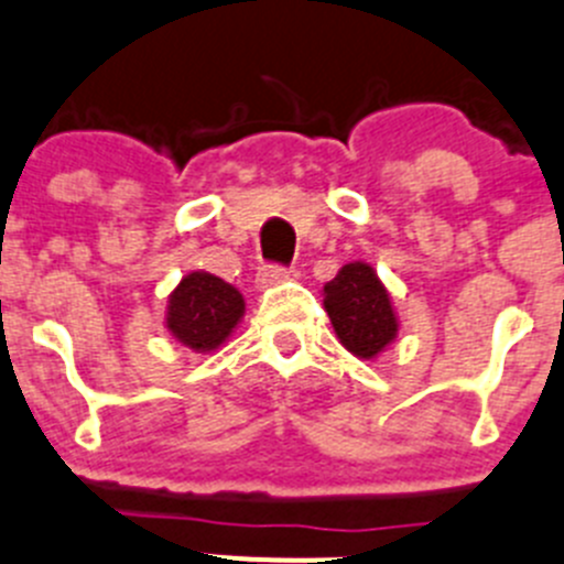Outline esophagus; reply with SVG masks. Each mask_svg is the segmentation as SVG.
Segmentation results:
<instances>
[{
    "mask_svg": "<svg viewBox=\"0 0 564 564\" xmlns=\"http://www.w3.org/2000/svg\"><path fill=\"white\" fill-rule=\"evenodd\" d=\"M283 281H289V270H283V267H261L256 275L258 289L278 286V283H283Z\"/></svg>",
    "mask_w": 564,
    "mask_h": 564,
    "instance_id": "obj_1",
    "label": "esophagus"
}]
</instances>
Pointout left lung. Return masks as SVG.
<instances>
[{
  "mask_svg": "<svg viewBox=\"0 0 564 564\" xmlns=\"http://www.w3.org/2000/svg\"><path fill=\"white\" fill-rule=\"evenodd\" d=\"M323 306L336 339L356 359H378L401 330L392 294L367 261H350L336 272L334 281L325 283Z\"/></svg>",
  "mask_w": 564,
  "mask_h": 564,
  "instance_id": "8db88e82",
  "label": "left lung"
}]
</instances>
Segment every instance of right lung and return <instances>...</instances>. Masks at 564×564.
Wrapping results in <instances>:
<instances>
[{
  "label": "right lung",
  "instance_id": "1",
  "mask_svg": "<svg viewBox=\"0 0 564 564\" xmlns=\"http://www.w3.org/2000/svg\"><path fill=\"white\" fill-rule=\"evenodd\" d=\"M245 317V297L210 272H188L166 300L163 325L172 339L194 354L219 350Z\"/></svg>",
  "mask_w": 564,
  "mask_h": 564
}]
</instances>
